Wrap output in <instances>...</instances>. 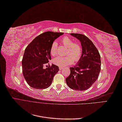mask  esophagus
<instances>
[{
    "mask_svg": "<svg viewBox=\"0 0 122 122\" xmlns=\"http://www.w3.org/2000/svg\"><path fill=\"white\" fill-rule=\"evenodd\" d=\"M63 69H64V67H59V69H60V70H62Z\"/></svg>",
    "mask_w": 122,
    "mask_h": 122,
    "instance_id": "34e87169",
    "label": "esophagus"
}]
</instances>
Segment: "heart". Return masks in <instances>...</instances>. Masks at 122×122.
Returning a JSON list of instances; mask_svg holds the SVG:
<instances>
[{
  "mask_svg": "<svg viewBox=\"0 0 122 122\" xmlns=\"http://www.w3.org/2000/svg\"><path fill=\"white\" fill-rule=\"evenodd\" d=\"M62 43L68 48L66 52V56H57L54 58L53 63L59 67H65L73 63V61H78L82 56V48L78 44L75 43L74 41L68 36H65L62 39ZM50 52L51 55L55 56L57 53V43L54 41L51 46Z\"/></svg>",
  "mask_w": 122,
  "mask_h": 122,
  "instance_id": "1",
  "label": "heart"
}]
</instances>
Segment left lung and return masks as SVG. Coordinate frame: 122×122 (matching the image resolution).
Here are the masks:
<instances>
[{
	"mask_svg": "<svg viewBox=\"0 0 122 122\" xmlns=\"http://www.w3.org/2000/svg\"><path fill=\"white\" fill-rule=\"evenodd\" d=\"M80 41L82 53L73 67L70 68V74L66 78L68 86L77 91L89 88L98 78L101 71V57L97 48L86 36L80 34H70Z\"/></svg>",
	"mask_w": 122,
	"mask_h": 122,
	"instance_id": "1",
	"label": "left lung"
}]
</instances>
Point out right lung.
<instances>
[{
    "label": "right lung",
    "mask_w": 122,
    "mask_h": 122,
    "mask_svg": "<svg viewBox=\"0 0 122 122\" xmlns=\"http://www.w3.org/2000/svg\"><path fill=\"white\" fill-rule=\"evenodd\" d=\"M63 32L46 31L36 36L26 48L22 61L23 76L28 84L36 89H45L52 83L58 67L54 64L43 68L51 60L50 49L55 39Z\"/></svg>",
    "instance_id": "obj_1"
}]
</instances>
